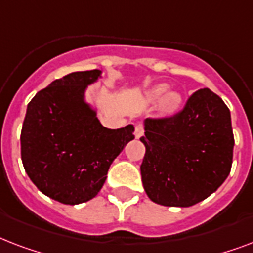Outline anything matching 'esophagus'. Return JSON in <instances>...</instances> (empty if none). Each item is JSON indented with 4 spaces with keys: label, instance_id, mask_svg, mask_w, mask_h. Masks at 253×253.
<instances>
[{
    "label": "esophagus",
    "instance_id": "obj_1",
    "mask_svg": "<svg viewBox=\"0 0 253 253\" xmlns=\"http://www.w3.org/2000/svg\"><path fill=\"white\" fill-rule=\"evenodd\" d=\"M143 135H144V126L139 123V125L135 126V136H136V138H140Z\"/></svg>",
    "mask_w": 253,
    "mask_h": 253
}]
</instances>
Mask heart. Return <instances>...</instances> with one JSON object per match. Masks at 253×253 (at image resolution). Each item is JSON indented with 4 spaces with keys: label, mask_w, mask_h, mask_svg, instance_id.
<instances>
[{
    "label": "heart",
    "mask_w": 253,
    "mask_h": 253,
    "mask_svg": "<svg viewBox=\"0 0 253 253\" xmlns=\"http://www.w3.org/2000/svg\"><path fill=\"white\" fill-rule=\"evenodd\" d=\"M167 90V85H159L158 87H155L154 90L151 91V97L154 99L160 98L163 94H164V91ZM181 102V97L180 94H177V93H169L168 95L164 99V109L167 111H173L176 110L177 107L180 106Z\"/></svg>",
    "instance_id": "heart-1"
}]
</instances>
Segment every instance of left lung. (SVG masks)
<instances>
[{"label":"left lung","instance_id":"obj_1","mask_svg":"<svg viewBox=\"0 0 253 253\" xmlns=\"http://www.w3.org/2000/svg\"><path fill=\"white\" fill-rule=\"evenodd\" d=\"M147 196L188 208L214 193L230 174L234 132L227 105L208 87L194 91L174 114L148 118L140 138Z\"/></svg>","mask_w":253,"mask_h":253}]
</instances>
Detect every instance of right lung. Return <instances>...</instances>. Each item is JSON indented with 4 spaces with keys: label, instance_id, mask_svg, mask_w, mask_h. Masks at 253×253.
Masks as SVG:
<instances>
[{
    "label": "right lung",
    "instance_id": "add662e5",
    "mask_svg": "<svg viewBox=\"0 0 253 253\" xmlns=\"http://www.w3.org/2000/svg\"><path fill=\"white\" fill-rule=\"evenodd\" d=\"M101 71L57 79L27 105L21 131V158L30 180L43 194L65 205L94 198L110 164L132 140L134 126L110 130L83 101L86 85Z\"/></svg>",
    "mask_w": 253,
    "mask_h": 253
}]
</instances>
